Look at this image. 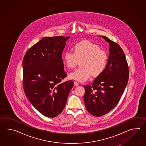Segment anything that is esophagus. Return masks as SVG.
I'll return each mask as SVG.
<instances>
[{
    "label": "esophagus",
    "instance_id": "34e87169",
    "mask_svg": "<svg viewBox=\"0 0 146 146\" xmlns=\"http://www.w3.org/2000/svg\"><path fill=\"white\" fill-rule=\"evenodd\" d=\"M74 86H79V83L77 81H74Z\"/></svg>",
    "mask_w": 146,
    "mask_h": 146
}]
</instances>
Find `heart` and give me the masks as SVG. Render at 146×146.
Instances as JSON below:
<instances>
[{
	"label": "heart",
	"mask_w": 146,
	"mask_h": 146,
	"mask_svg": "<svg viewBox=\"0 0 146 146\" xmlns=\"http://www.w3.org/2000/svg\"><path fill=\"white\" fill-rule=\"evenodd\" d=\"M73 53L66 52L63 54L62 60L68 69H72L80 62L81 67L76 69L69 75L72 79L80 82L87 81L91 75L96 77L106 68L108 55L99 46L89 40H84L76 44Z\"/></svg>",
	"instance_id": "b5f03b06"
}]
</instances>
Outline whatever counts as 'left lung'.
Segmentation results:
<instances>
[{"label":"left lung","mask_w":146,"mask_h":146,"mask_svg":"<svg viewBox=\"0 0 146 146\" xmlns=\"http://www.w3.org/2000/svg\"><path fill=\"white\" fill-rule=\"evenodd\" d=\"M110 43V55L104 72L91 85H84V102L91 115L101 116L117 104L127 86L129 68L124 52L118 44L105 36Z\"/></svg>","instance_id":"8db88e82"}]
</instances>
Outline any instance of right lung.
<instances>
[{"instance_id": "add662e5", "label": "right lung", "mask_w": 146, "mask_h": 146, "mask_svg": "<svg viewBox=\"0 0 146 146\" xmlns=\"http://www.w3.org/2000/svg\"><path fill=\"white\" fill-rule=\"evenodd\" d=\"M70 36L45 37L25 54L22 84L30 102L42 114L54 117L65 108L73 81L67 76L62 53Z\"/></svg>"}]
</instances>
